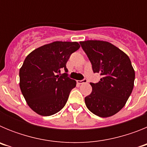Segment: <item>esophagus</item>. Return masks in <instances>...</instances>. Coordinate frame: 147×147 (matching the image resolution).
Here are the masks:
<instances>
[{"label": "esophagus", "mask_w": 147, "mask_h": 147, "mask_svg": "<svg viewBox=\"0 0 147 147\" xmlns=\"http://www.w3.org/2000/svg\"><path fill=\"white\" fill-rule=\"evenodd\" d=\"M88 82V81H87V80H78L77 81V83L78 84H80V85H81V84H84V83H87Z\"/></svg>", "instance_id": "34e87169"}]
</instances>
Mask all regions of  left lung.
<instances>
[{"instance_id":"8db88e82","label":"left lung","mask_w":147,"mask_h":147,"mask_svg":"<svg viewBox=\"0 0 147 147\" xmlns=\"http://www.w3.org/2000/svg\"><path fill=\"white\" fill-rule=\"evenodd\" d=\"M94 73L102 76L90 83L92 92L85 98L90 112L99 117H110L125 105L134 87L135 71L129 57L110 42L101 40L80 42Z\"/></svg>"}]
</instances>
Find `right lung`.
I'll list each match as a JSON object with an SVG mask.
<instances>
[{"instance_id":"add662e5","label":"right lung","mask_w":147,"mask_h":147,"mask_svg":"<svg viewBox=\"0 0 147 147\" xmlns=\"http://www.w3.org/2000/svg\"><path fill=\"white\" fill-rule=\"evenodd\" d=\"M80 48L77 42L56 41L37 48L26 57L19 72L20 88L35 113L49 116L64 107L76 85L67 76L66 63ZM62 69L66 73L59 76Z\"/></svg>"}]
</instances>
